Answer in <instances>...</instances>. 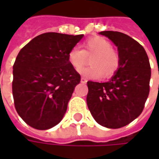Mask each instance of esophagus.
Listing matches in <instances>:
<instances>
[{
	"mask_svg": "<svg viewBox=\"0 0 159 159\" xmlns=\"http://www.w3.org/2000/svg\"><path fill=\"white\" fill-rule=\"evenodd\" d=\"M81 83H87V79L86 78H85V77H82V78H81Z\"/></svg>",
	"mask_w": 159,
	"mask_h": 159,
	"instance_id": "esophagus-1",
	"label": "esophagus"
}]
</instances>
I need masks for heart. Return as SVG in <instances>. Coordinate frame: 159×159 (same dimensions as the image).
<instances>
[{
	"mask_svg": "<svg viewBox=\"0 0 159 159\" xmlns=\"http://www.w3.org/2000/svg\"><path fill=\"white\" fill-rule=\"evenodd\" d=\"M88 57L91 58L90 62L92 66L81 70L80 73L93 80H99L102 76L110 78L116 74L121 65L119 52L111 48L109 41L101 36L86 40L83 42V49L73 47L67 54L70 65L76 70L86 65Z\"/></svg>",
	"mask_w": 159,
	"mask_h": 159,
	"instance_id": "b5f03b06",
	"label": "heart"
}]
</instances>
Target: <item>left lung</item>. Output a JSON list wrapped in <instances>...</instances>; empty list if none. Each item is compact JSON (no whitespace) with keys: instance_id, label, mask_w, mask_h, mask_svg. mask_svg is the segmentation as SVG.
<instances>
[{"instance_id":"obj_1","label":"left lung","mask_w":159,"mask_h":159,"mask_svg":"<svg viewBox=\"0 0 159 159\" xmlns=\"http://www.w3.org/2000/svg\"><path fill=\"white\" fill-rule=\"evenodd\" d=\"M100 34L117 46L121 65L109 82L87 83V104L99 124L119 129L134 121L143 111L150 91V63L143 47L126 34L117 31Z\"/></svg>"}]
</instances>
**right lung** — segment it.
I'll list each match as a JSON object with an SVG mask.
<instances>
[{"label":"right lung","instance_id":"add662e5","mask_svg":"<svg viewBox=\"0 0 159 159\" xmlns=\"http://www.w3.org/2000/svg\"><path fill=\"white\" fill-rule=\"evenodd\" d=\"M83 36L44 33L19 51L13 65L12 95L17 112L30 127L48 129L62 120L81 81L67 54Z\"/></svg>","mask_w":159,"mask_h":159}]
</instances>
